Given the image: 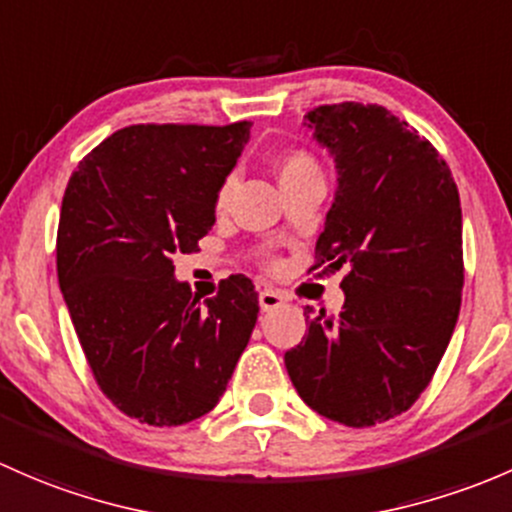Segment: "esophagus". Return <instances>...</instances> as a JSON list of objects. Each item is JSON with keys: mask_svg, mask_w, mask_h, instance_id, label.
Here are the masks:
<instances>
[{"mask_svg": "<svg viewBox=\"0 0 512 512\" xmlns=\"http://www.w3.org/2000/svg\"><path fill=\"white\" fill-rule=\"evenodd\" d=\"M283 303H286V298H283L281 293L271 291V288H266V291H261V293H258V305H261V310H263V313H268V310H276V308H281Z\"/></svg>", "mask_w": 512, "mask_h": 512, "instance_id": "obj_1", "label": "esophagus"}]
</instances>
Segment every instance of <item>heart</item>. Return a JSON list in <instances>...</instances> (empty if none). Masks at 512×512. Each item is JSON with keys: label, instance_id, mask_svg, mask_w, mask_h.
<instances>
[{"label": "heart", "instance_id": "obj_1", "mask_svg": "<svg viewBox=\"0 0 512 512\" xmlns=\"http://www.w3.org/2000/svg\"><path fill=\"white\" fill-rule=\"evenodd\" d=\"M276 167H278V177H281V182H286V179H291V177L305 175V172L318 170V165H315L313 157H310L308 152H303V150L283 152V155L278 157ZM231 184H234V179H231V177H226L224 182H221V187L217 192V209H224L226 202H229Z\"/></svg>", "mask_w": 512, "mask_h": 512}]
</instances>
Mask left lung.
I'll use <instances>...</instances> for the list:
<instances>
[{
  "label": "left lung",
  "instance_id": "obj_1",
  "mask_svg": "<svg viewBox=\"0 0 512 512\" xmlns=\"http://www.w3.org/2000/svg\"><path fill=\"white\" fill-rule=\"evenodd\" d=\"M305 118L337 167L310 271L345 268V305L337 318L305 308L308 330L286 370L313 412L362 429L407 412L449 347L461 199L439 150L382 105H318Z\"/></svg>",
  "mask_w": 512,
  "mask_h": 512
}]
</instances>
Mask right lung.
<instances>
[{
  "instance_id": "right-lung-1",
  "label": "right lung",
  "mask_w": 512,
  "mask_h": 512,
  "mask_svg": "<svg viewBox=\"0 0 512 512\" xmlns=\"http://www.w3.org/2000/svg\"><path fill=\"white\" fill-rule=\"evenodd\" d=\"M251 123L130 125L68 179L56 271L100 392L130 419L179 426L217 407L258 318L246 276L199 305L175 281L214 226L217 192Z\"/></svg>"
}]
</instances>
